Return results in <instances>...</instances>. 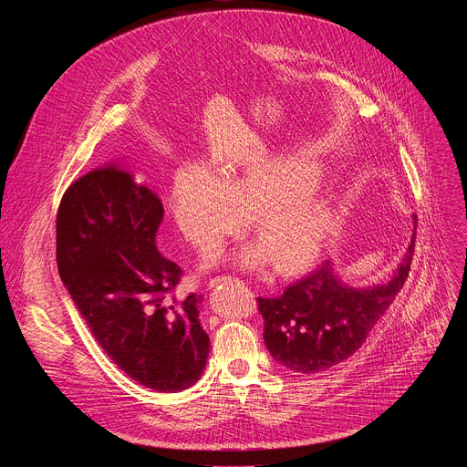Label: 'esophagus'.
I'll return each instance as SVG.
<instances>
[{"label":"esophagus","instance_id":"obj_1","mask_svg":"<svg viewBox=\"0 0 467 467\" xmlns=\"http://www.w3.org/2000/svg\"><path fill=\"white\" fill-rule=\"evenodd\" d=\"M231 281H238V279H234V277H229V275H225V277H216V279H211V283H209V288H216V286H220V285H225V283H231Z\"/></svg>","mask_w":467,"mask_h":467}]
</instances>
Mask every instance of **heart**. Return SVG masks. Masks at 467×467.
<instances>
[{"instance_id": "b5f03b06", "label": "heart", "mask_w": 467, "mask_h": 467, "mask_svg": "<svg viewBox=\"0 0 467 467\" xmlns=\"http://www.w3.org/2000/svg\"><path fill=\"white\" fill-rule=\"evenodd\" d=\"M323 170L303 157H265L220 175L184 162L173 175L170 213L188 244L211 253L238 233L251 214L260 242L233 253L242 268L258 270L275 260L281 274L299 272L323 253L340 227V213L312 192Z\"/></svg>"}]
</instances>
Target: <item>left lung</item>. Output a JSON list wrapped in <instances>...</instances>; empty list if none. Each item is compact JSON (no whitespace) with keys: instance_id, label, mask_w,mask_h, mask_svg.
Masks as SVG:
<instances>
[{"instance_id":"obj_1","label":"left lung","mask_w":467,"mask_h":467,"mask_svg":"<svg viewBox=\"0 0 467 467\" xmlns=\"http://www.w3.org/2000/svg\"><path fill=\"white\" fill-rule=\"evenodd\" d=\"M414 242L416 227L405 256L386 283L349 286L337 274L335 264L327 260L288 286L281 297H258L264 344L274 360L292 371L317 373L349 358L401 292Z\"/></svg>"}]
</instances>
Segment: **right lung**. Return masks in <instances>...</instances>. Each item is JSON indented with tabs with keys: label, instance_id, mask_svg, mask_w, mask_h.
<instances>
[{
	"label": "right lung",
	"instance_id": "1",
	"mask_svg": "<svg viewBox=\"0 0 467 467\" xmlns=\"http://www.w3.org/2000/svg\"><path fill=\"white\" fill-rule=\"evenodd\" d=\"M161 197L119 164L79 177L57 213V265L79 314L110 360L157 391L202 377L211 340L202 296L177 299L181 268L157 249Z\"/></svg>",
	"mask_w": 467,
	"mask_h": 467
}]
</instances>
